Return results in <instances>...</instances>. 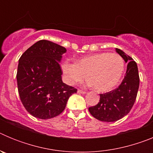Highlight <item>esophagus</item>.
<instances>
[{
  "mask_svg": "<svg viewBox=\"0 0 153 153\" xmlns=\"http://www.w3.org/2000/svg\"><path fill=\"white\" fill-rule=\"evenodd\" d=\"M77 93H79V94H85V93H86V92L83 91V90H77Z\"/></svg>",
  "mask_w": 153,
  "mask_h": 153,
  "instance_id": "1",
  "label": "esophagus"
}]
</instances>
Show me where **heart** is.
Wrapping results in <instances>:
<instances>
[{"mask_svg": "<svg viewBox=\"0 0 153 153\" xmlns=\"http://www.w3.org/2000/svg\"><path fill=\"white\" fill-rule=\"evenodd\" d=\"M60 67L69 85L82 82L86 74L89 79L86 84L94 86L97 92L103 93L112 90L118 83L123 74L125 63L118 53H99L80 58L76 63L64 60Z\"/></svg>", "mask_w": 153, "mask_h": 153, "instance_id": "heart-1", "label": "heart"}]
</instances>
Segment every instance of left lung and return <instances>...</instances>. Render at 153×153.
<instances>
[{
	"instance_id": "8db88e82",
	"label": "left lung",
	"mask_w": 153,
	"mask_h": 153,
	"mask_svg": "<svg viewBox=\"0 0 153 153\" xmlns=\"http://www.w3.org/2000/svg\"><path fill=\"white\" fill-rule=\"evenodd\" d=\"M116 51L127 63L125 76L117 89L100 94L98 104L89 108L90 114L102 122H115L126 116L136 101L140 86L136 63L120 49L116 48Z\"/></svg>"
}]
</instances>
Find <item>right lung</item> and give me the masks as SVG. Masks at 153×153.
<instances>
[{
	"label": "right lung",
	"instance_id": "obj_1",
	"mask_svg": "<svg viewBox=\"0 0 153 153\" xmlns=\"http://www.w3.org/2000/svg\"><path fill=\"white\" fill-rule=\"evenodd\" d=\"M66 48L41 40L29 47L18 62V93L27 111L38 119L53 118L64 110L76 89L62 80L60 64Z\"/></svg>",
	"mask_w": 153,
	"mask_h": 153
}]
</instances>
